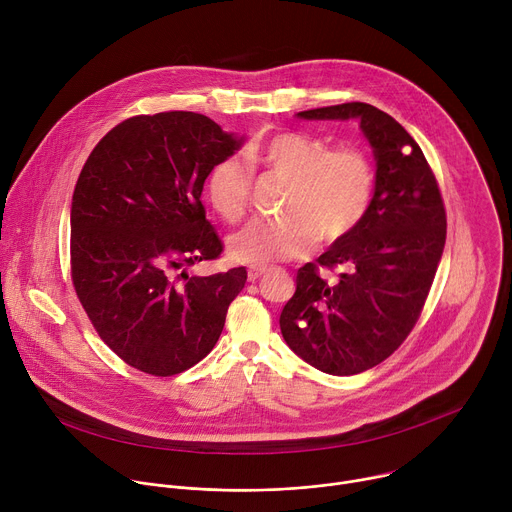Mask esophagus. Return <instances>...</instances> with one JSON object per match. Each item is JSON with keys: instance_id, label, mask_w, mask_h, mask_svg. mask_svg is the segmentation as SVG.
I'll return each instance as SVG.
<instances>
[{"instance_id": "1", "label": "esophagus", "mask_w": 512, "mask_h": 512, "mask_svg": "<svg viewBox=\"0 0 512 512\" xmlns=\"http://www.w3.org/2000/svg\"><path fill=\"white\" fill-rule=\"evenodd\" d=\"M267 271H269L267 267H251V269L247 271V277H249V281H257V279L263 277Z\"/></svg>"}]
</instances>
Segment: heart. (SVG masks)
I'll return each instance as SVG.
<instances>
[{
  "label": "heart",
  "instance_id": "obj_1",
  "mask_svg": "<svg viewBox=\"0 0 512 512\" xmlns=\"http://www.w3.org/2000/svg\"><path fill=\"white\" fill-rule=\"evenodd\" d=\"M251 168L287 180L275 221H255L229 241L235 261L253 267L306 255L316 239L324 245L352 235L367 216L375 194V168L358 150H332L316 135L279 131L259 135L243 152ZM204 194L227 223H239L249 210L251 174L237 158L216 162Z\"/></svg>",
  "mask_w": 512,
  "mask_h": 512
}]
</instances>
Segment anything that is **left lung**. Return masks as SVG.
<instances>
[{"instance_id":"8db88e82","label":"left lung","mask_w":512,"mask_h":512,"mask_svg":"<svg viewBox=\"0 0 512 512\" xmlns=\"http://www.w3.org/2000/svg\"><path fill=\"white\" fill-rule=\"evenodd\" d=\"M356 119L377 162L375 194L358 229L296 275L279 326L300 358L328 375H356L391 356L415 326L446 245L440 188L415 139L385 111L342 103L298 113ZM340 268L334 282L317 267Z\"/></svg>"}]
</instances>
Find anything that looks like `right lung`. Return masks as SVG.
<instances>
[{
  "label": "right lung",
  "instance_id": "1",
  "mask_svg": "<svg viewBox=\"0 0 512 512\" xmlns=\"http://www.w3.org/2000/svg\"><path fill=\"white\" fill-rule=\"evenodd\" d=\"M243 141L200 113L139 115L97 143L79 176L72 283L101 340L137 371L172 377L194 367L245 287V267L172 277L221 255L200 194L212 166Z\"/></svg>",
  "mask_w": 512,
  "mask_h": 512
}]
</instances>
